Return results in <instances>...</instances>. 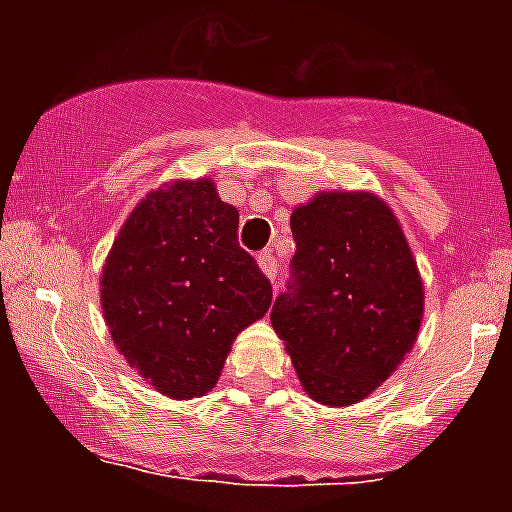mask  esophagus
<instances>
[{
    "instance_id": "obj_1",
    "label": "esophagus",
    "mask_w": 512,
    "mask_h": 512,
    "mask_svg": "<svg viewBox=\"0 0 512 512\" xmlns=\"http://www.w3.org/2000/svg\"><path fill=\"white\" fill-rule=\"evenodd\" d=\"M256 259H259L261 271H264L266 277H269L271 282H274V279H277V271H279V264H277V259H274V253L264 251V253H259Z\"/></svg>"
}]
</instances>
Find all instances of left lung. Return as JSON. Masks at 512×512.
I'll use <instances>...</instances> for the list:
<instances>
[{
    "mask_svg": "<svg viewBox=\"0 0 512 512\" xmlns=\"http://www.w3.org/2000/svg\"><path fill=\"white\" fill-rule=\"evenodd\" d=\"M289 225L295 256L271 325L312 400L356 405L413 348L418 266L390 207L366 192L318 194Z\"/></svg>",
    "mask_w": 512,
    "mask_h": 512,
    "instance_id": "8db88e82",
    "label": "left lung"
}]
</instances>
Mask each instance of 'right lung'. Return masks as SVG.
Segmentation results:
<instances>
[{"label":"right lung","instance_id":"right-lung-1","mask_svg":"<svg viewBox=\"0 0 512 512\" xmlns=\"http://www.w3.org/2000/svg\"><path fill=\"white\" fill-rule=\"evenodd\" d=\"M271 305V282L238 243V210L210 179L156 189L130 212L102 271L112 341L158 392L205 395L230 343Z\"/></svg>","mask_w":512,"mask_h":512}]
</instances>
